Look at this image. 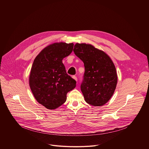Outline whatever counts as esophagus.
Masks as SVG:
<instances>
[{"mask_svg":"<svg viewBox=\"0 0 149 149\" xmlns=\"http://www.w3.org/2000/svg\"><path fill=\"white\" fill-rule=\"evenodd\" d=\"M72 77V78H74V79L75 81H77V77H76V76H75V75H73Z\"/></svg>","mask_w":149,"mask_h":149,"instance_id":"esophagus-1","label":"esophagus"}]
</instances>
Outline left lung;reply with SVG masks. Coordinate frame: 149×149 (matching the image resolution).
Segmentation results:
<instances>
[{
    "label": "left lung",
    "mask_w": 149,
    "mask_h": 149,
    "mask_svg": "<svg viewBox=\"0 0 149 149\" xmlns=\"http://www.w3.org/2000/svg\"><path fill=\"white\" fill-rule=\"evenodd\" d=\"M73 51L84 64L81 90L85 101L93 106L103 105L113 95L117 83L112 60L104 52L90 44L77 43Z\"/></svg>",
    "instance_id": "8db88e82"
}]
</instances>
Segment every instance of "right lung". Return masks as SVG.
<instances>
[{
	"mask_svg": "<svg viewBox=\"0 0 149 149\" xmlns=\"http://www.w3.org/2000/svg\"><path fill=\"white\" fill-rule=\"evenodd\" d=\"M73 47V43H54L34 59L29 76L30 88L36 101L48 109L62 105L67 94L76 87V81L67 74L62 61L70 55Z\"/></svg>",
	"mask_w": 149,
	"mask_h": 149,
	"instance_id": "right-lung-1",
	"label": "right lung"
}]
</instances>
